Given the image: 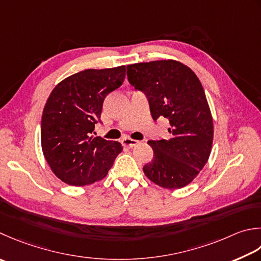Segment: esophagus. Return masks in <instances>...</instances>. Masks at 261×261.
I'll use <instances>...</instances> for the list:
<instances>
[{
  "instance_id": "34e87169",
  "label": "esophagus",
  "mask_w": 261,
  "mask_h": 261,
  "mask_svg": "<svg viewBox=\"0 0 261 261\" xmlns=\"http://www.w3.org/2000/svg\"><path fill=\"white\" fill-rule=\"evenodd\" d=\"M122 144H123V146H125V147L132 148V147H135V146L139 144V141L135 140V139H131V138H123V139H122Z\"/></svg>"
}]
</instances>
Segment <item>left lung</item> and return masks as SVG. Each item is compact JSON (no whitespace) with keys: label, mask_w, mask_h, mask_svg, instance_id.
Instances as JSON below:
<instances>
[{"label":"left lung","mask_w":261,"mask_h":261,"mask_svg":"<svg viewBox=\"0 0 261 261\" xmlns=\"http://www.w3.org/2000/svg\"><path fill=\"white\" fill-rule=\"evenodd\" d=\"M129 83L144 91L155 121H170V139L149 140L154 150L145 175L165 189H180L193 181L212 151L214 124L202 85L196 73L175 60L126 66Z\"/></svg>","instance_id":"obj_1"}]
</instances>
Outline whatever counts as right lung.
I'll return each mask as SVG.
<instances>
[{
    "label": "right lung",
    "mask_w": 261,
    "mask_h": 261,
    "mask_svg": "<svg viewBox=\"0 0 261 261\" xmlns=\"http://www.w3.org/2000/svg\"><path fill=\"white\" fill-rule=\"evenodd\" d=\"M125 78V65L87 69L68 76L50 93L40 126L46 162L69 186L91 185L104 178L123 149L117 141L95 136L105 97Z\"/></svg>",
    "instance_id": "add662e5"
}]
</instances>
